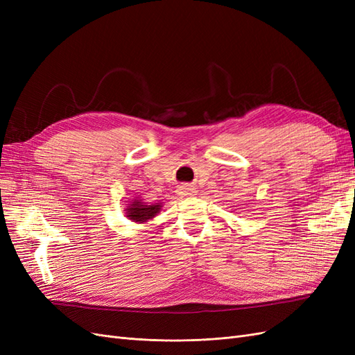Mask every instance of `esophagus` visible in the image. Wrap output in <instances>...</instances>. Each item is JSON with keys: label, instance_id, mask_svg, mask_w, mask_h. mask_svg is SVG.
<instances>
[{"label": "esophagus", "instance_id": "1", "mask_svg": "<svg viewBox=\"0 0 355 355\" xmlns=\"http://www.w3.org/2000/svg\"><path fill=\"white\" fill-rule=\"evenodd\" d=\"M179 194L184 196V197H189V196H194L196 194V188H192L189 185H182L179 187Z\"/></svg>", "mask_w": 355, "mask_h": 355}]
</instances>
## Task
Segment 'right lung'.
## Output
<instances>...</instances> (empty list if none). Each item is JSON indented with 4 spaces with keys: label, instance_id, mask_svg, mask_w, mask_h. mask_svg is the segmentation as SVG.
I'll return each mask as SVG.
<instances>
[{
    "label": "right lung",
    "instance_id": "1",
    "mask_svg": "<svg viewBox=\"0 0 355 355\" xmlns=\"http://www.w3.org/2000/svg\"><path fill=\"white\" fill-rule=\"evenodd\" d=\"M161 202H145L141 198H135L132 200V204H128L125 209V214L127 218L137 222V223H144L148 222L149 219H153L154 216H157V213H159L161 210Z\"/></svg>",
    "mask_w": 355,
    "mask_h": 355
}]
</instances>
